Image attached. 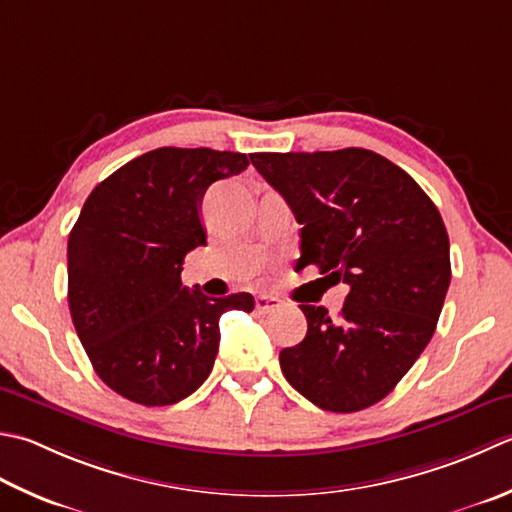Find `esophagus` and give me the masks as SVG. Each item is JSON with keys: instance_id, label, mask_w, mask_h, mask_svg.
Instances as JSON below:
<instances>
[{"instance_id": "esophagus-1", "label": "esophagus", "mask_w": 512, "mask_h": 512, "mask_svg": "<svg viewBox=\"0 0 512 512\" xmlns=\"http://www.w3.org/2000/svg\"><path fill=\"white\" fill-rule=\"evenodd\" d=\"M279 306H282V299L273 295H259L255 299V308L259 313H273V310H277Z\"/></svg>"}]
</instances>
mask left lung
Segmentation results:
<instances>
[{
	"label": "left lung",
	"mask_w": 512,
	"mask_h": 512,
	"mask_svg": "<svg viewBox=\"0 0 512 512\" xmlns=\"http://www.w3.org/2000/svg\"><path fill=\"white\" fill-rule=\"evenodd\" d=\"M250 162L302 224V266L350 288L339 319L299 306L308 330L279 353L284 377L330 413L377 404L424 353L442 313L450 284L442 215L406 170L366 148L253 153Z\"/></svg>",
	"instance_id": "1"
}]
</instances>
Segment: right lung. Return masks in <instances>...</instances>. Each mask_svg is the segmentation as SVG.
Masks as SVG:
<instances>
[{"instance_id":"1","label":"right lung","mask_w":512,"mask_h":512,"mask_svg":"<svg viewBox=\"0 0 512 512\" xmlns=\"http://www.w3.org/2000/svg\"><path fill=\"white\" fill-rule=\"evenodd\" d=\"M250 159L213 148H155L97 184L68 235V306L99 379L130 402L168 406L206 382L219 317L255 308L182 286L184 257L206 246L199 215L217 179Z\"/></svg>"}]
</instances>
